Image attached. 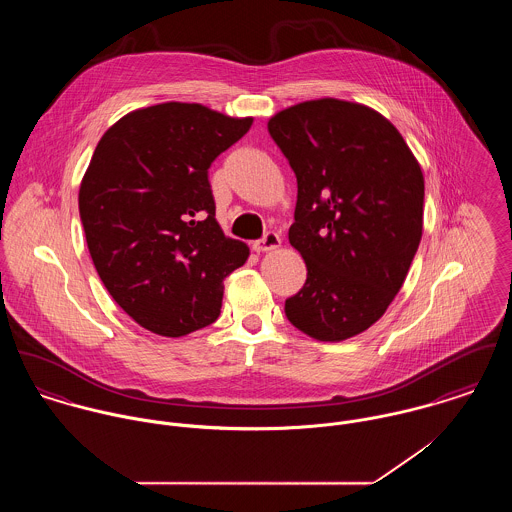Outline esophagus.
<instances>
[{"label":"esophagus","instance_id":"34e87169","mask_svg":"<svg viewBox=\"0 0 512 512\" xmlns=\"http://www.w3.org/2000/svg\"><path fill=\"white\" fill-rule=\"evenodd\" d=\"M280 244H282L280 234L274 232V230H270V232H266L260 240H256V242L252 244V250H254V252H268V250L278 248Z\"/></svg>","mask_w":512,"mask_h":512}]
</instances>
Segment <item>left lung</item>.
<instances>
[{"instance_id":"8db88e82","label":"left lung","mask_w":512,"mask_h":512,"mask_svg":"<svg viewBox=\"0 0 512 512\" xmlns=\"http://www.w3.org/2000/svg\"><path fill=\"white\" fill-rule=\"evenodd\" d=\"M268 132L297 179L290 244L307 266L286 317L317 341H345L376 323L406 280L422 240V169L400 132L355 102L295 104Z\"/></svg>"}]
</instances>
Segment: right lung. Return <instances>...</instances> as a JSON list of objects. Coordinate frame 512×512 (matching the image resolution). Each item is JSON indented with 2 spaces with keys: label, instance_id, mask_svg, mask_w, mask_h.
Segmentation results:
<instances>
[{
  "label": "right lung",
  "instance_id": "add662e5",
  "mask_svg": "<svg viewBox=\"0 0 512 512\" xmlns=\"http://www.w3.org/2000/svg\"><path fill=\"white\" fill-rule=\"evenodd\" d=\"M250 126L167 102L124 116L94 149L78 191L88 252L114 301L151 333L215 323L224 278L248 258L215 219L209 167Z\"/></svg>",
  "mask_w": 512,
  "mask_h": 512
}]
</instances>
